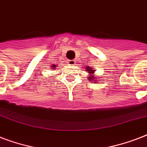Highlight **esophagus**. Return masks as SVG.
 <instances>
[{"instance_id":"34e87169","label":"esophagus","mask_w":147,"mask_h":147,"mask_svg":"<svg viewBox=\"0 0 147 147\" xmlns=\"http://www.w3.org/2000/svg\"><path fill=\"white\" fill-rule=\"evenodd\" d=\"M68 63H69V65H74L76 64V62H75V60H69V61H68Z\"/></svg>"}]
</instances>
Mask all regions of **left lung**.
I'll return each instance as SVG.
<instances>
[{
	"mask_svg": "<svg viewBox=\"0 0 147 147\" xmlns=\"http://www.w3.org/2000/svg\"><path fill=\"white\" fill-rule=\"evenodd\" d=\"M85 69H86V71L87 72H88L89 74V76H88V79L89 81H92L91 82H93V83H96L97 82V80L98 79H95V77L96 76H94V71H95V69H93V68H91V67H85Z\"/></svg>",
	"mask_w": 147,
	"mask_h": 147,
	"instance_id": "1",
	"label": "left lung"
}]
</instances>
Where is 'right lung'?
I'll return each instance as SVG.
<instances>
[{
	"mask_svg": "<svg viewBox=\"0 0 147 147\" xmlns=\"http://www.w3.org/2000/svg\"><path fill=\"white\" fill-rule=\"evenodd\" d=\"M55 67H56V65H52V66H51V69H55Z\"/></svg>",
	"mask_w": 147,
	"mask_h": 147,
	"instance_id": "right-lung-1",
	"label": "right lung"
}]
</instances>
